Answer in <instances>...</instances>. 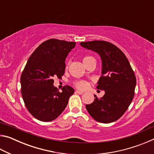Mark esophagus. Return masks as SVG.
I'll return each instance as SVG.
<instances>
[{"label": "esophagus", "instance_id": "esophagus-1", "mask_svg": "<svg viewBox=\"0 0 154 154\" xmlns=\"http://www.w3.org/2000/svg\"><path fill=\"white\" fill-rule=\"evenodd\" d=\"M75 93H76V94H82L83 93V91L76 90V91H75Z\"/></svg>", "mask_w": 154, "mask_h": 154}]
</instances>
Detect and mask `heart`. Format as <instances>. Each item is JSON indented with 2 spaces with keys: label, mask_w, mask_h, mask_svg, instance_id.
Listing matches in <instances>:
<instances>
[{
  "label": "heart",
  "mask_w": 154,
  "mask_h": 154,
  "mask_svg": "<svg viewBox=\"0 0 154 154\" xmlns=\"http://www.w3.org/2000/svg\"><path fill=\"white\" fill-rule=\"evenodd\" d=\"M90 58H92V57L90 56H85L83 58V62L85 61L86 60L89 59ZM75 86H76L77 88H79V89H85V88L88 86V83L85 81H79V82H77L75 83Z\"/></svg>",
  "instance_id": "1"
}]
</instances>
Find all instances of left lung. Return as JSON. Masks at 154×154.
<instances>
[{
    "mask_svg": "<svg viewBox=\"0 0 154 154\" xmlns=\"http://www.w3.org/2000/svg\"><path fill=\"white\" fill-rule=\"evenodd\" d=\"M80 45L99 54L102 60V76L97 88L105 91L102 98H96L86 105L92 118L101 123L118 120L128 108L134 95L136 77L126 56L118 47L105 41L81 42Z\"/></svg>",
    "mask_w": 154,
    "mask_h": 154,
    "instance_id": "left-lung-1",
    "label": "left lung"
}]
</instances>
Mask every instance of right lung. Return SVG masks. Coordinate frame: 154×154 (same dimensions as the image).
I'll return each mask as SVG.
<instances>
[{
	"label": "right lung",
	"instance_id": "add662e5",
	"mask_svg": "<svg viewBox=\"0 0 154 154\" xmlns=\"http://www.w3.org/2000/svg\"><path fill=\"white\" fill-rule=\"evenodd\" d=\"M76 43L51 38L44 41L28 60L21 76V92L28 111L36 119L51 122L64 110L75 90L66 85L60 92L54 77L64 74L65 60Z\"/></svg>",
	"mask_w": 154,
	"mask_h": 154
}]
</instances>
